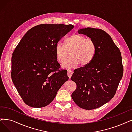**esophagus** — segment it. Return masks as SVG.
I'll return each instance as SVG.
<instances>
[{
    "mask_svg": "<svg viewBox=\"0 0 132 132\" xmlns=\"http://www.w3.org/2000/svg\"><path fill=\"white\" fill-rule=\"evenodd\" d=\"M72 73H73V72H72V71L71 70L68 69V70H67V75H68V77H69V78H71V76L72 75Z\"/></svg>",
    "mask_w": 132,
    "mask_h": 132,
    "instance_id": "1",
    "label": "esophagus"
}]
</instances>
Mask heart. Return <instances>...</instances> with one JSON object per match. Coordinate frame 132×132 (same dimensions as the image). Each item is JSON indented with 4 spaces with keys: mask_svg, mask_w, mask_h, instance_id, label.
<instances>
[{
    "mask_svg": "<svg viewBox=\"0 0 132 132\" xmlns=\"http://www.w3.org/2000/svg\"><path fill=\"white\" fill-rule=\"evenodd\" d=\"M96 46L94 41L86 37L73 34L65 42V45L58 43L55 46V52L57 61L63 63L69 56L70 52L71 57L63 64L66 68H73L79 64L85 66L93 60L96 53Z\"/></svg>",
    "mask_w": 132,
    "mask_h": 132,
    "instance_id": "b5f03b06",
    "label": "heart"
}]
</instances>
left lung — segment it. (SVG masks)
<instances>
[{"label":"left lung","instance_id":"1","mask_svg":"<svg viewBox=\"0 0 132 132\" xmlns=\"http://www.w3.org/2000/svg\"><path fill=\"white\" fill-rule=\"evenodd\" d=\"M95 43L96 53L92 62L73 71L71 80L76 84L71 94L78 107L86 110L99 108L115 95L122 77L121 52L106 32L87 28L78 30Z\"/></svg>","mask_w":132,"mask_h":132}]
</instances>
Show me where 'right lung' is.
<instances>
[{"mask_svg":"<svg viewBox=\"0 0 132 132\" xmlns=\"http://www.w3.org/2000/svg\"><path fill=\"white\" fill-rule=\"evenodd\" d=\"M71 24H40L30 29L15 47L11 59V78L24 103L44 107L55 98L69 77L61 69L55 46L73 29Z\"/></svg>","mask_w":132,"mask_h":132,"instance_id":"obj_1","label":"right lung"}]
</instances>
